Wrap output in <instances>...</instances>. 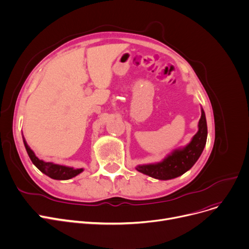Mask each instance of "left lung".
<instances>
[{"label": "left lung", "mask_w": 249, "mask_h": 249, "mask_svg": "<svg viewBox=\"0 0 249 249\" xmlns=\"http://www.w3.org/2000/svg\"><path fill=\"white\" fill-rule=\"evenodd\" d=\"M207 140V123L203 108L198 124V131L183 149L172 152L162 162L149 165H140L137 170L148 176L159 180H170L177 178L191 169L201 156Z\"/></svg>", "instance_id": "1"}]
</instances>
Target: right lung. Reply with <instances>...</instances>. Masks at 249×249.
Here are the masks:
<instances>
[{
    "mask_svg": "<svg viewBox=\"0 0 249 249\" xmlns=\"http://www.w3.org/2000/svg\"><path fill=\"white\" fill-rule=\"evenodd\" d=\"M24 144L26 151L28 153L29 158L31 159L32 163L45 175H47L48 177L54 179V180H68L71 179L73 177L77 176L78 174H80L83 169H73L70 167H66V166H61V165H57V164H53L50 162H44L42 160H39L34 152L30 149V147L27 144V142L25 141V139H23Z\"/></svg>",
    "mask_w": 249,
    "mask_h": 249,
    "instance_id": "1",
    "label": "right lung"
}]
</instances>
